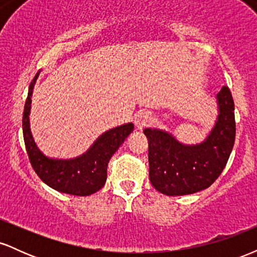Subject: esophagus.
<instances>
[{"mask_svg": "<svg viewBox=\"0 0 257 257\" xmlns=\"http://www.w3.org/2000/svg\"><path fill=\"white\" fill-rule=\"evenodd\" d=\"M151 113H150L149 111H139L134 116V123L139 131H141V129H144L145 126L149 125L150 123H151Z\"/></svg>", "mask_w": 257, "mask_h": 257, "instance_id": "34e87169", "label": "esophagus"}]
</instances>
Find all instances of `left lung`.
I'll use <instances>...</instances> for the list:
<instances>
[{
    "instance_id": "obj_1",
    "label": "left lung",
    "mask_w": 257,
    "mask_h": 257,
    "mask_svg": "<svg viewBox=\"0 0 257 257\" xmlns=\"http://www.w3.org/2000/svg\"><path fill=\"white\" fill-rule=\"evenodd\" d=\"M217 117L205 139L184 144L172 133L146 128L150 181L166 196H185L205 190L220 176L235 139L234 102L227 87L216 95Z\"/></svg>"
}]
</instances>
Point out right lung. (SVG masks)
Listing matches in <instances>:
<instances>
[{"label": "right lung", "mask_w": 257, "mask_h": 257, "mask_svg": "<svg viewBox=\"0 0 257 257\" xmlns=\"http://www.w3.org/2000/svg\"><path fill=\"white\" fill-rule=\"evenodd\" d=\"M40 72L36 73L29 87L23 114V134L31 166L40 179L53 190L72 196H90L104 187L108 161L134 131V124L131 122L108 129L91 144L87 151L77 157H48L38 149L30 128L32 93Z\"/></svg>", "instance_id": "right-lung-1"}]
</instances>
